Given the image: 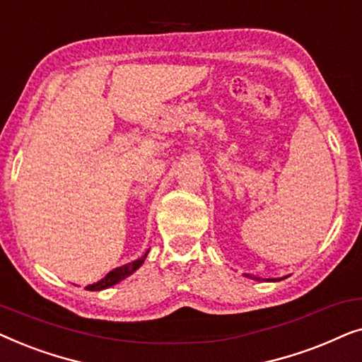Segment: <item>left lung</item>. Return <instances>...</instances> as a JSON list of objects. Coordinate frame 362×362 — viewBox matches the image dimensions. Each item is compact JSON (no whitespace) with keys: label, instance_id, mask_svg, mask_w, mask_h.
<instances>
[{"label":"left lung","instance_id":"8db88e82","mask_svg":"<svg viewBox=\"0 0 362 362\" xmlns=\"http://www.w3.org/2000/svg\"><path fill=\"white\" fill-rule=\"evenodd\" d=\"M245 276H247V279H250V280H260V279H257V276L249 275V274H245ZM284 279H286V276H281V279H272L269 281H280V280H284Z\"/></svg>","mask_w":362,"mask_h":362}]
</instances>
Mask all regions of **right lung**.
Instances as JSON below:
<instances>
[{
    "label": "right lung",
    "mask_w": 362,
    "mask_h": 362,
    "mask_svg": "<svg viewBox=\"0 0 362 362\" xmlns=\"http://www.w3.org/2000/svg\"><path fill=\"white\" fill-rule=\"evenodd\" d=\"M148 252H150V250H146L145 255L140 257V259L133 260V262H130V264H125V265H122V267H117V269H113L112 272H108V274H107L105 276H103L102 280H98L97 284L87 285L86 290H88V291H100V290L110 288V286L118 284V281L125 280L127 276H130V275L133 274V272H136L138 269H140V267L143 265V262H145V259H146Z\"/></svg>",
    "instance_id": "right-lung-1"
}]
</instances>
